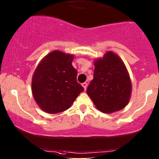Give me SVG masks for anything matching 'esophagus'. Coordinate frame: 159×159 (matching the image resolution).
I'll list each match as a JSON object with an SVG mask.
<instances>
[{
    "instance_id": "obj_1",
    "label": "esophagus",
    "mask_w": 159,
    "mask_h": 159,
    "mask_svg": "<svg viewBox=\"0 0 159 159\" xmlns=\"http://www.w3.org/2000/svg\"><path fill=\"white\" fill-rule=\"evenodd\" d=\"M83 86V88H84V90H86V89H87V87H88V84H87L86 82H84V83H82V84H81Z\"/></svg>"
}]
</instances>
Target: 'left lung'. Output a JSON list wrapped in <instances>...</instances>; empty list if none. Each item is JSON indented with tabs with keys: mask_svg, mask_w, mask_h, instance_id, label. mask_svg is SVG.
Returning <instances> with one entry per match:
<instances>
[{
	"mask_svg": "<svg viewBox=\"0 0 159 159\" xmlns=\"http://www.w3.org/2000/svg\"><path fill=\"white\" fill-rule=\"evenodd\" d=\"M93 79L87 93L96 107L102 112L111 113L124 109L131 94V82L124 62L113 52L94 61Z\"/></svg>",
	"mask_w": 159,
	"mask_h": 159,
	"instance_id": "8db88e82",
	"label": "left lung"
}]
</instances>
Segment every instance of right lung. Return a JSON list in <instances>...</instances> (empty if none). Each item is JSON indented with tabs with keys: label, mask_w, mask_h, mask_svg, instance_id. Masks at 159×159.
<instances>
[{
	"label": "right lung",
	"mask_w": 159,
	"mask_h": 159,
	"mask_svg": "<svg viewBox=\"0 0 159 159\" xmlns=\"http://www.w3.org/2000/svg\"><path fill=\"white\" fill-rule=\"evenodd\" d=\"M74 56L60 50L51 52L38 64L31 81L37 104L50 114L71 107L84 88L77 81V70L71 65Z\"/></svg>",
	"instance_id": "obj_1"
}]
</instances>
